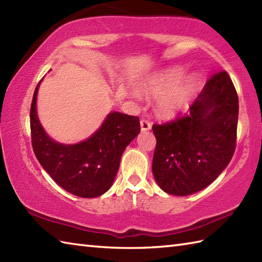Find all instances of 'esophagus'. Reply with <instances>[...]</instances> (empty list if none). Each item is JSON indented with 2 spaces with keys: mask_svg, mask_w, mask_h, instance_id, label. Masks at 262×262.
<instances>
[{
  "mask_svg": "<svg viewBox=\"0 0 262 262\" xmlns=\"http://www.w3.org/2000/svg\"><path fill=\"white\" fill-rule=\"evenodd\" d=\"M151 127H152V124L148 120H146V119H142L141 120V129L143 132L149 130V129H151Z\"/></svg>",
  "mask_w": 262,
  "mask_h": 262,
  "instance_id": "34e87169",
  "label": "esophagus"
}]
</instances>
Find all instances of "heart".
<instances>
[{
	"mask_svg": "<svg viewBox=\"0 0 262 262\" xmlns=\"http://www.w3.org/2000/svg\"><path fill=\"white\" fill-rule=\"evenodd\" d=\"M182 72L179 70H169L164 71L162 73L152 76L145 83V90L159 94L166 90H169L172 86H174L179 82ZM197 85L196 77H189L182 84L174 88L170 93L166 94L159 103V110L163 116L171 117L176 115L178 111L181 110L185 104L188 102L194 88Z\"/></svg>",
	"mask_w": 262,
	"mask_h": 262,
	"instance_id": "1",
	"label": "heart"
}]
</instances>
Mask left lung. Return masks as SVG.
<instances>
[{
    "label": "left lung",
    "mask_w": 262,
    "mask_h": 262,
    "mask_svg": "<svg viewBox=\"0 0 262 262\" xmlns=\"http://www.w3.org/2000/svg\"><path fill=\"white\" fill-rule=\"evenodd\" d=\"M238 98L226 71L211 75L186 116L154 124L152 171L160 188L187 196L209 186L234 154Z\"/></svg>",
    "instance_id": "obj_1"
}]
</instances>
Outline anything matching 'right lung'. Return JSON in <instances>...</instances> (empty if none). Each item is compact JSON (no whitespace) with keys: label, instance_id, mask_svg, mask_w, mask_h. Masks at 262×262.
Here are the masks:
<instances>
[{"label":"right lung","instance_id":"add662e5","mask_svg":"<svg viewBox=\"0 0 262 262\" xmlns=\"http://www.w3.org/2000/svg\"><path fill=\"white\" fill-rule=\"evenodd\" d=\"M38 86L39 83L30 107V130L39 163L70 193L82 198L101 196L113 185L125 148L141 130L140 118L115 111L86 141L64 145L49 138L38 120Z\"/></svg>","mask_w":262,"mask_h":262}]
</instances>
